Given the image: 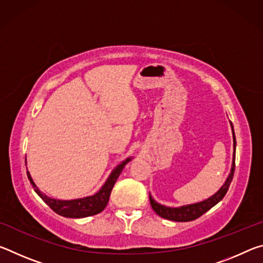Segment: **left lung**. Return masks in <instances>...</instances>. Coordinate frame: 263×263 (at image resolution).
<instances>
[{
  "label": "left lung",
  "instance_id": "8db88e82",
  "mask_svg": "<svg viewBox=\"0 0 263 263\" xmlns=\"http://www.w3.org/2000/svg\"><path fill=\"white\" fill-rule=\"evenodd\" d=\"M232 125V123H231ZM233 131V146H234V153H233V163H232V169H231V173L228 177V180L224 183V185L217 191V193L212 196V197L205 199V201L196 203V204H190V205L181 206V208H168L161 205L154 201V199L149 196V202L151 205H152L153 210L158 213L160 217L164 218V219L168 220H174V221H191L197 219V218L204 215L206 211L210 210L212 206H215L218 202H220L224 196L228 193L230 188L231 182L233 180L234 175V169H235V136H234V130L232 126Z\"/></svg>",
  "mask_w": 263,
  "mask_h": 263
}]
</instances>
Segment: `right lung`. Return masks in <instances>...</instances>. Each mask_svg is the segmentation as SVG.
<instances>
[{
  "label": "right lung",
  "mask_w": 263,
  "mask_h": 263,
  "mask_svg": "<svg viewBox=\"0 0 263 263\" xmlns=\"http://www.w3.org/2000/svg\"><path fill=\"white\" fill-rule=\"evenodd\" d=\"M128 161H130V159H126L125 161H123L119 166L114 169V172L111 173L109 179L106 180L104 185L102 186L99 193L95 194L94 196L73 199V201H58V199L47 197L45 194H43L42 191L35 186L32 179H31L30 173L26 172V174H28L29 180L31 182V184H32L35 193L38 194L39 197H41L55 213L68 218H83L97 215V213L104 210V208L109 202L111 190H112L118 176L121 175L124 166H125Z\"/></svg>",
  "instance_id": "add662e5"
}]
</instances>
